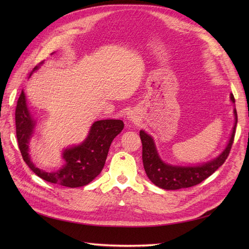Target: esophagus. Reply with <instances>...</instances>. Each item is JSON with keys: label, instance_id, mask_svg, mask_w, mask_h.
I'll use <instances>...</instances> for the list:
<instances>
[{"label": "esophagus", "instance_id": "1", "mask_svg": "<svg viewBox=\"0 0 249 249\" xmlns=\"http://www.w3.org/2000/svg\"><path fill=\"white\" fill-rule=\"evenodd\" d=\"M131 119H133V118H131ZM133 122H134V120H133Z\"/></svg>", "mask_w": 249, "mask_h": 249}]
</instances>
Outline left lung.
Masks as SVG:
<instances>
[{
	"instance_id": "8db88e82",
	"label": "left lung",
	"mask_w": 249,
	"mask_h": 249,
	"mask_svg": "<svg viewBox=\"0 0 249 249\" xmlns=\"http://www.w3.org/2000/svg\"><path fill=\"white\" fill-rule=\"evenodd\" d=\"M231 101L235 103V97L232 94H231ZM233 114H235V125L232 127V132L227 147L216 159L198 165V166H176V165L164 163L158 155L154 139L144 131H140V139L142 142V161L148 178L156 186L162 188V189L178 190L197 185L211 175H213L228 159L230 155L238 123L236 109L233 110Z\"/></svg>"
}]
</instances>
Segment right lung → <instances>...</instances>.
I'll list each match as a JSON object with an SVG mask.
<instances>
[{
    "label": "right lung",
    "instance_id": "1",
    "mask_svg": "<svg viewBox=\"0 0 249 249\" xmlns=\"http://www.w3.org/2000/svg\"><path fill=\"white\" fill-rule=\"evenodd\" d=\"M42 62H40L41 64ZM38 69L34 67L33 71ZM17 138L22 159L35 175L52 184L70 188L89 184L100 175L106 162L111 143L124 129V122L119 119H106L95 122L87 138L80 145L63 150L64 166L56 172H47L37 168L29 156V141L32 137L35 120L28 110L26 96L21 91L16 109Z\"/></svg>",
    "mask_w": 249,
    "mask_h": 249
}]
</instances>
